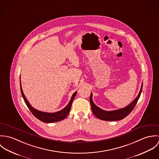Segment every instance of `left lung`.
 <instances>
[{
    "label": "left lung",
    "mask_w": 159,
    "mask_h": 159,
    "mask_svg": "<svg viewBox=\"0 0 159 159\" xmlns=\"http://www.w3.org/2000/svg\"><path fill=\"white\" fill-rule=\"evenodd\" d=\"M143 89V83L141 84V89L139 92L136 97V98L128 106L125 108H120L119 110H114V111H105L102 110L97 106H96L92 100V93H91L90 96V102H91V108L93 114L98 119L103 120H108V121H114V120H119L123 119L131 113V111L134 110V107L138 102L139 98L140 97L141 93Z\"/></svg>",
    "instance_id": "8db88e82"
}]
</instances>
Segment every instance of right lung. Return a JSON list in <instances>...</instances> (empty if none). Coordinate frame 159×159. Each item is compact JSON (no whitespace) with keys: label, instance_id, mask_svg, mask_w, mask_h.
<instances>
[{"label":"right lung","instance_id":"obj_1","mask_svg":"<svg viewBox=\"0 0 159 159\" xmlns=\"http://www.w3.org/2000/svg\"><path fill=\"white\" fill-rule=\"evenodd\" d=\"M20 88H21V92L23 96V99L27 105V107H28V108L29 109V110L31 111V113L33 114V115L37 117L38 119H39L40 120L43 122H46V123H52V122H58V121H61L63 119H64L70 113V109H71V106L72 104V102L73 100V99L75 98L77 92H75L68 105L62 110L57 111V112H55V113H46V112H42L40 111H39L36 109H35L34 108H33L30 104L29 103V102L27 101V98H25L24 93H23V89L21 88V80H20Z\"/></svg>","mask_w":159,"mask_h":159}]
</instances>
